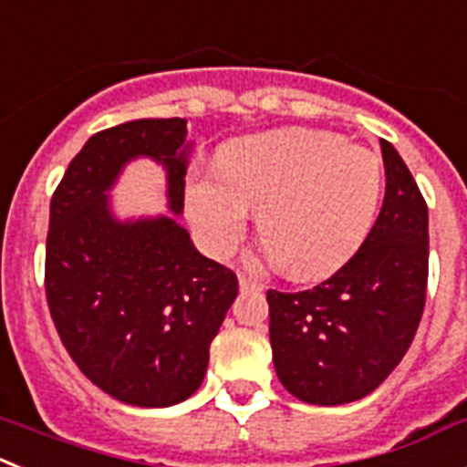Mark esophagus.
Returning <instances> with one entry per match:
<instances>
[{
	"label": "esophagus",
	"mask_w": 467,
	"mask_h": 467,
	"mask_svg": "<svg viewBox=\"0 0 467 467\" xmlns=\"http://www.w3.org/2000/svg\"><path fill=\"white\" fill-rule=\"evenodd\" d=\"M239 286H242V289H254V291L263 289V284L258 282V279L246 277V275H239Z\"/></svg>",
	"instance_id": "obj_1"
}]
</instances>
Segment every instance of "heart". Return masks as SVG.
Instances as JSON below:
<instances>
[{"label":"heart","instance_id":"1","mask_svg":"<svg viewBox=\"0 0 467 467\" xmlns=\"http://www.w3.org/2000/svg\"><path fill=\"white\" fill-rule=\"evenodd\" d=\"M383 192V164L371 150L329 131L284 129L230 143L218 171L188 181L185 211L200 244L225 258L258 209V233L284 273L317 279L367 242Z\"/></svg>","mask_w":467,"mask_h":467}]
</instances>
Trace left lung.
Masks as SVG:
<instances>
[{"instance_id":"1","label":"left lung","mask_w":467,"mask_h":467,"mask_svg":"<svg viewBox=\"0 0 467 467\" xmlns=\"http://www.w3.org/2000/svg\"><path fill=\"white\" fill-rule=\"evenodd\" d=\"M385 200L367 242L306 291H267L279 380L301 402L336 407L374 392L402 362L428 291V204L380 138Z\"/></svg>"}]
</instances>
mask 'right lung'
Returning a JSON list of instances; mask_svg holds the SVG:
<instances>
[{"label":"right lung","instance_id":"1","mask_svg":"<svg viewBox=\"0 0 467 467\" xmlns=\"http://www.w3.org/2000/svg\"><path fill=\"white\" fill-rule=\"evenodd\" d=\"M185 119H136L93 133L51 197L44 289L65 350L100 390L133 407H171L202 385L209 346L239 291L173 218L121 225L105 190L150 155L185 200Z\"/></svg>","mask_w":467,"mask_h":467}]
</instances>
